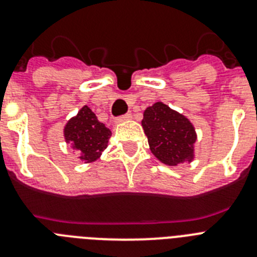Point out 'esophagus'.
<instances>
[{
	"label": "esophagus",
	"mask_w": 257,
	"mask_h": 257,
	"mask_svg": "<svg viewBox=\"0 0 257 257\" xmlns=\"http://www.w3.org/2000/svg\"><path fill=\"white\" fill-rule=\"evenodd\" d=\"M128 119H131V114H128V113H127V114H123V115H121V117H118L117 119H115V122H117V123H121V122L128 121Z\"/></svg>",
	"instance_id": "esophagus-1"
}]
</instances>
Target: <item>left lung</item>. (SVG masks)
Masks as SVG:
<instances>
[{
	"instance_id": "obj_1",
	"label": "left lung",
	"mask_w": 257,
	"mask_h": 257,
	"mask_svg": "<svg viewBox=\"0 0 257 257\" xmlns=\"http://www.w3.org/2000/svg\"><path fill=\"white\" fill-rule=\"evenodd\" d=\"M142 126L152 153L161 162L178 166L193 160L197 135L187 117L158 101L145 109Z\"/></svg>"
}]
</instances>
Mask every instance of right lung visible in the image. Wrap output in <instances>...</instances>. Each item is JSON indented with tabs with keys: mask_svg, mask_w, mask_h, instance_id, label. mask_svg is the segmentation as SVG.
Returning <instances> with one entry per match:
<instances>
[{
	"mask_svg": "<svg viewBox=\"0 0 257 257\" xmlns=\"http://www.w3.org/2000/svg\"><path fill=\"white\" fill-rule=\"evenodd\" d=\"M110 135V130L97 121L95 113L87 105L64 127L65 142L72 143L73 148L81 153L79 158L86 163L94 162L100 157L101 152L108 147Z\"/></svg>",
	"mask_w": 257,
	"mask_h": 257,
	"instance_id": "right-lung-1",
	"label": "right lung"
}]
</instances>
